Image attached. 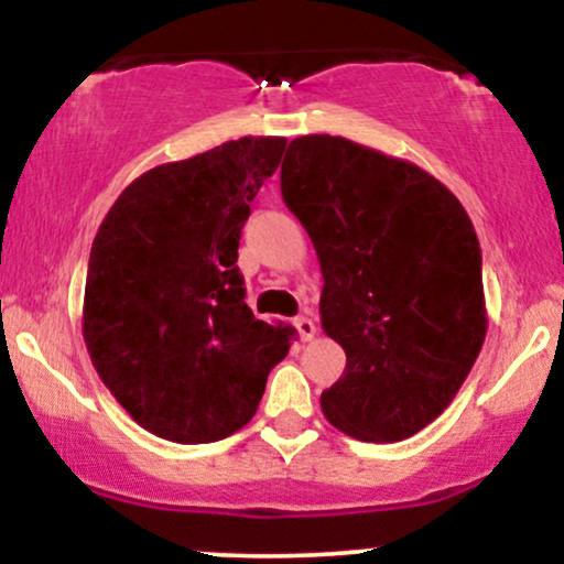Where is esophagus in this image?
Masks as SVG:
<instances>
[{
	"label": "esophagus",
	"instance_id": "1",
	"mask_svg": "<svg viewBox=\"0 0 564 564\" xmlns=\"http://www.w3.org/2000/svg\"><path fill=\"white\" fill-rule=\"evenodd\" d=\"M294 328H296V332H300L302 341H310L315 336V332H318V328H315L313 318H307V315H300V318H294Z\"/></svg>",
	"mask_w": 564,
	"mask_h": 564
}]
</instances>
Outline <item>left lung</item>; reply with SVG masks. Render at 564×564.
Returning <instances> with one entry per match:
<instances>
[{"mask_svg":"<svg viewBox=\"0 0 564 564\" xmlns=\"http://www.w3.org/2000/svg\"><path fill=\"white\" fill-rule=\"evenodd\" d=\"M281 193L318 254L323 332L347 355L323 416L364 443L416 435L488 332L469 215L422 166L332 134L289 142Z\"/></svg>","mask_w":564,"mask_h":564,"instance_id":"obj_1","label":"left lung"}]
</instances>
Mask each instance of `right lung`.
I'll list each match as a JSON object with an SVG mask.
<instances>
[{
  "label": "right lung",
  "mask_w": 564,
  "mask_h": 564,
  "mask_svg": "<svg viewBox=\"0 0 564 564\" xmlns=\"http://www.w3.org/2000/svg\"><path fill=\"white\" fill-rule=\"evenodd\" d=\"M286 138H241L140 174L111 206L84 286L82 332L102 384L142 430L196 445L251 422L291 326L243 302L238 241Z\"/></svg>",
  "instance_id": "add662e5"
}]
</instances>
